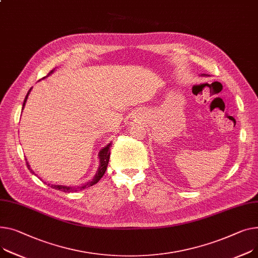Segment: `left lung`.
I'll list each match as a JSON object with an SVG mask.
<instances>
[{
    "instance_id": "obj_1",
    "label": "left lung",
    "mask_w": 258,
    "mask_h": 258,
    "mask_svg": "<svg viewBox=\"0 0 258 258\" xmlns=\"http://www.w3.org/2000/svg\"><path fill=\"white\" fill-rule=\"evenodd\" d=\"M203 76H205V74H203Z\"/></svg>"
}]
</instances>
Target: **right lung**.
I'll list each match as a JSON object with an SVG mask.
<instances>
[{
  "mask_svg": "<svg viewBox=\"0 0 258 258\" xmlns=\"http://www.w3.org/2000/svg\"><path fill=\"white\" fill-rule=\"evenodd\" d=\"M51 72H53V71H51ZM51 72L48 73V75H50ZM48 75H47V76H48ZM47 76H46V77H47ZM30 91H31V89L28 91V93H27V95H26V98H25L24 104H23V109H24V107H25V105H26V101H27V98H28V95H29ZM110 146H111V143L108 144L105 148H102V149L100 150V152H99V159H100L99 162H100V165H99V168H98V170H97V172H96L94 178L92 179V181H88L87 183H85V184H83V185H81V186H77V187L65 186V185H58V184H57V185L51 184L50 186L53 187V188H55V190H60V191H63V192H73V191L83 190V188H86V187H88V186H91V185L95 184L102 176H104V174H105V172H106V170H107V167H108V164H109V160H110ZM27 167L30 169V166H29L28 163H27ZM30 170H31V169H30ZM31 172L34 173L32 170H31Z\"/></svg>",
  "mask_w": 258,
  "mask_h": 258,
  "instance_id": "right-lung-1",
  "label": "right lung"
}]
</instances>
